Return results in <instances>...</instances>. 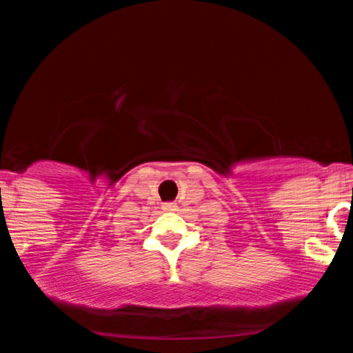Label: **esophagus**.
Returning <instances> with one entry per match:
<instances>
[{
  "instance_id": "obj_1",
  "label": "esophagus",
  "mask_w": 353,
  "mask_h": 353,
  "mask_svg": "<svg viewBox=\"0 0 353 353\" xmlns=\"http://www.w3.org/2000/svg\"><path fill=\"white\" fill-rule=\"evenodd\" d=\"M176 207H177V203H174V202L163 203V209H165V210H176Z\"/></svg>"
}]
</instances>
